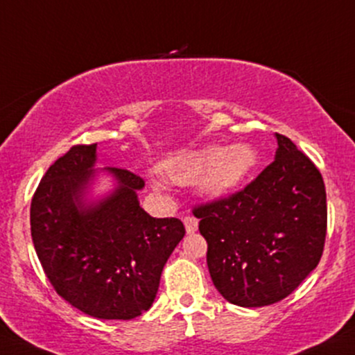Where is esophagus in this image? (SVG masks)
Segmentation results:
<instances>
[{"mask_svg":"<svg viewBox=\"0 0 355 355\" xmlns=\"http://www.w3.org/2000/svg\"><path fill=\"white\" fill-rule=\"evenodd\" d=\"M183 225H185L187 234H195L198 230V220L195 217H185L183 218Z\"/></svg>","mask_w":355,"mask_h":355,"instance_id":"1","label":"esophagus"}]
</instances>
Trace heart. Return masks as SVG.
Wrapping results in <instances>:
<instances>
[{
	"label": "heart",
	"instance_id": "b5f03b06",
	"mask_svg": "<svg viewBox=\"0 0 355 355\" xmlns=\"http://www.w3.org/2000/svg\"><path fill=\"white\" fill-rule=\"evenodd\" d=\"M257 164L254 148L245 144L230 146L210 145L205 148L193 150L177 155L164 162L162 168L170 180L195 183L200 180L202 190L211 197H220L235 190L247 178ZM155 189H164L160 178H152Z\"/></svg>",
	"mask_w": 355,
	"mask_h": 355
}]
</instances>
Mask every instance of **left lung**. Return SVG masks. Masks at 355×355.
<instances>
[{"mask_svg":"<svg viewBox=\"0 0 355 355\" xmlns=\"http://www.w3.org/2000/svg\"><path fill=\"white\" fill-rule=\"evenodd\" d=\"M275 137V160L255 180L193 209L209 243L211 282L240 307H263L291 295L324 252L327 198L322 175L291 138Z\"/></svg>","mask_w":355,"mask_h":355,"instance_id":"obj_1","label":"left lung"}]
</instances>
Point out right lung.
I'll use <instances>...</instances> for the list:
<instances>
[{"label": "right lung", "instance_id": "right-lung-1", "mask_svg": "<svg viewBox=\"0 0 355 355\" xmlns=\"http://www.w3.org/2000/svg\"><path fill=\"white\" fill-rule=\"evenodd\" d=\"M95 162L96 144L75 145L48 168L31 200V239L56 294L96 319L130 320L152 307L185 227L150 217L137 197L144 178L125 168H105L116 189L85 203Z\"/></svg>", "mask_w": 355, "mask_h": 355}]
</instances>
